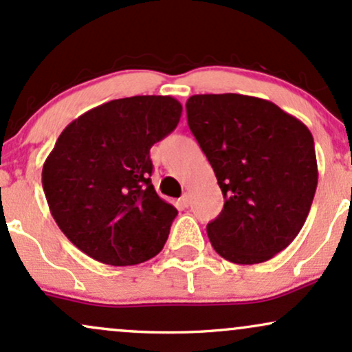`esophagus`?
Returning <instances> with one entry per match:
<instances>
[{
  "label": "esophagus",
  "mask_w": 352,
  "mask_h": 352,
  "mask_svg": "<svg viewBox=\"0 0 352 352\" xmlns=\"http://www.w3.org/2000/svg\"><path fill=\"white\" fill-rule=\"evenodd\" d=\"M179 204H181V206H183V208H188L189 204H191V199H189V195H183V196H181Z\"/></svg>",
  "instance_id": "obj_1"
}]
</instances>
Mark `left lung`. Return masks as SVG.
<instances>
[{"mask_svg": "<svg viewBox=\"0 0 352 352\" xmlns=\"http://www.w3.org/2000/svg\"><path fill=\"white\" fill-rule=\"evenodd\" d=\"M186 113L224 196L206 226L212 248L236 264L267 261L309 214L318 188L313 134L274 102L246 94H195Z\"/></svg>", "mask_w": 352, "mask_h": 352, "instance_id": "obj_1", "label": "left lung"}]
</instances>
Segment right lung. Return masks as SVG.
I'll use <instances>...</instances> for the list:
<instances>
[{
    "mask_svg": "<svg viewBox=\"0 0 352 352\" xmlns=\"http://www.w3.org/2000/svg\"><path fill=\"white\" fill-rule=\"evenodd\" d=\"M171 96H131L89 109L66 126L43 166L54 221L78 250L111 266L163 250L177 211L151 183V146L179 123Z\"/></svg>",
    "mask_w": 352,
    "mask_h": 352,
    "instance_id": "right-lung-1",
    "label": "right lung"
}]
</instances>
